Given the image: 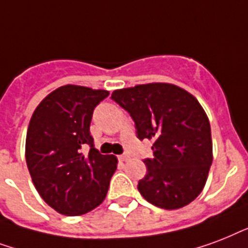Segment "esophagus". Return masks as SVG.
I'll return each instance as SVG.
<instances>
[{
  "mask_svg": "<svg viewBox=\"0 0 248 248\" xmlns=\"http://www.w3.org/2000/svg\"><path fill=\"white\" fill-rule=\"evenodd\" d=\"M118 159L120 160V162H126V160L129 159V156H128V155H125V154H122V155H119Z\"/></svg>",
  "mask_w": 248,
  "mask_h": 248,
  "instance_id": "34e87169",
  "label": "esophagus"
}]
</instances>
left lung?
Segmentation results:
<instances>
[{"label":"left lung","mask_w":248,"mask_h":248,"mask_svg":"<svg viewBox=\"0 0 248 248\" xmlns=\"http://www.w3.org/2000/svg\"><path fill=\"white\" fill-rule=\"evenodd\" d=\"M111 98L133 119L140 140H154V158L138 191L164 210L189 204L206 185L212 164L211 126L197 98L172 84L153 82L115 90Z\"/></svg>","instance_id":"1"}]
</instances>
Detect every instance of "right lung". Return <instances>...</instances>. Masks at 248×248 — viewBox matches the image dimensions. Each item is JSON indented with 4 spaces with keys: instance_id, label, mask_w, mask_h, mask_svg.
Returning a JSON list of instances; mask_svg holds the SVG:
<instances>
[{
    "instance_id": "obj_1",
    "label": "right lung",
    "mask_w": 248,
    "mask_h": 248,
    "mask_svg": "<svg viewBox=\"0 0 248 248\" xmlns=\"http://www.w3.org/2000/svg\"><path fill=\"white\" fill-rule=\"evenodd\" d=\"M107 90L61 86L36 107L26 140L33 185L51 208L66 216L94 210L106 198L118 159L94 149L90 122ZM91 147L84 155L82 149Z\"/></svg>"
}]
</instances>
